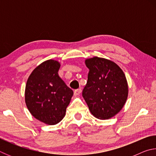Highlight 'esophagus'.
<instances>
[{
	"label": "esophagus",
	"instance_id": "34e87169",
	"mask_svg": "<svg viewBox=\"0 0 156 156\" xmlns=\"http://www.w3.org/2000/svg\"><path fill=\"white\" fill-rule=\"evenodd\" d=\"M82 92V89H76L74 91V95L75 96H78V95H80Z\"/></svg>",
	"mask_w": 156,
	"mask_h": 156
}]
</instances>
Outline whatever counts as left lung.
Here are the masks:
<instances>
[{
	"label": "left lung",
	"mask_w": 156,
	"mask_h": 156,
	"mask_svg": "<svg viewBox=\"0 0 156 156\" xmlns=\"http://www.w3.org/2000/svg\"><path fill=\"white\" fill-rule=\"evenodd\" d=\"M89 69L83 97L94 117L107 120L122 109L128 97V84L123 71L116 63L103 58L85 60Z\"/></svg>",
	"instance_id": "left-lung-1"
}]
</instances>
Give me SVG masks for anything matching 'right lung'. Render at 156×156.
<instances>
[{
	"label": "right lung",
	"instance_id": "1",
	"mask_svg": "<svg viewBox=\"0 0 156 156\" xmlns=\"http://www.w3.org/2000/svg\"><path fill=\"white\" fill-rule=\"evenodd\" d=\"M60 64L48 60L34 69L25 87L28 110L37 120L49 125L61 121L73 92L58 76Z\"/></svg>",
	"mask_w": 156,
	"mask_h": 156
}]
</instances>
